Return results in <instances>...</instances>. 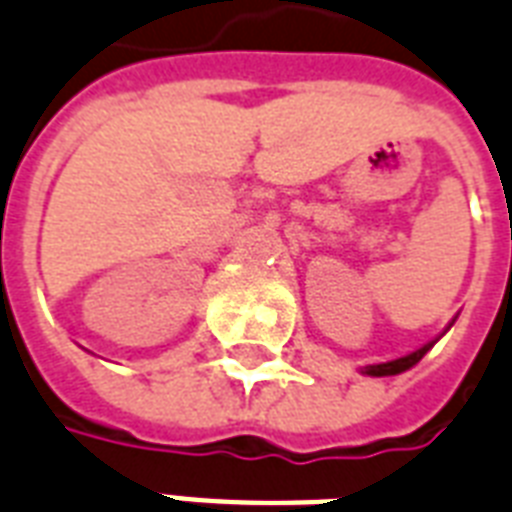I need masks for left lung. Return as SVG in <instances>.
<instances>
[{
    "label": "left lung",
    "instance_id": "1",
    "mask_svg": "<svg viewBox=\"0 0 512 512\" xmlns=\"http://www.w3.org/2000/svg\"><path fill=\"white\" fill-rule=\"evenodd\" d=\"M433 347V342L425 344V347H419V350L408 352V355H403V358H395V360H387V363H374V366H366L363 368V374L368 376H395L400 374V371H406V368H411L414 363H419V360L425 358V352Z\"/></svg>",
    "mask_w": 512,
    "mask_h": 512
}]
</instances>
